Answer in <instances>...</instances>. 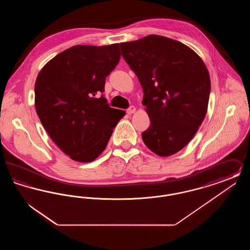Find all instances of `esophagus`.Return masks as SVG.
Wrapping results in <instances>:
<instances>
[{"mask_svg":"<svg viewBox=\"0 0 250 250\" xmlns=\"http://www.w3.org/2000/svg\"><path fill=\"white\" fill-rule=\"evenodd\" d=\"M126 111H127L128 114H133V113H135V111H136V107H134V106H131V107L127 108Z\"/></svg>","mask_w":250,"mask_h":250,"instance_id":"34e87169","label":"esophagus"}]
</instances>
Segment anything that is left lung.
<instances>
[{
  "label": "left lung",
  "instance_id": "obj_1",
  "mask_svg": "<svg viewBox=\"0 0 250 250\" xmlns=\"http://www.w3.org/2000/svg\"><path fill=\"white\" fill-rule=\"evenodd\" d=\"M120 46L143 87L151 121L143 143L159 156L174 155L206 115L211 81L205 63L193 49L165 36L151 35Z\"/></svg>",
  "mask_w": 250,
  "mask_h": 250
}]
</instances>
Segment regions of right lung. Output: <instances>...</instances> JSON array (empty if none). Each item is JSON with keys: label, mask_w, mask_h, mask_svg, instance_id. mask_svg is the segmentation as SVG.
Wrapping results in <instances>:
<instances>
[{"label": "right lung", "mask_w": 250, "mask_h": 250, "mask_svg": "<svg viewBox=\"0 0 250 250\" xmlns=\"http://www.w3.org/2000/svg\"><path fill=\"white\" fill-rule=\"evenodd\" d=\"M119 44L78 45L40 70L35 85L36 113L50 139L70 158L92 162L106 149L125 112L109 107L106 78L119 62Z\"/></svg>", "instance_id": "right-lung-1"}]
</instances>
